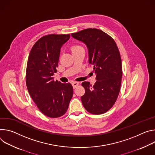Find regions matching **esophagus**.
<instances>
[{"label":"esophagus","mask_w":155,"mask_h":155,"mask_svg":"<svg viewBox=\"0 0 155 155\" xmlns=\"http://www.w3.org/2000/svg\"><path fill=\"white\" fill-rule=\"evenodd\" d=\"M72 85H73V88L75 89L78 86V85H79V82H72Z\"/></svg>","instance_id":"esophagus-1"}]
</instances>
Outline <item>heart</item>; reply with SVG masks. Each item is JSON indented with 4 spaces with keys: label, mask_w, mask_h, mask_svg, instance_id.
I'll list each match as a JSON object with an SVG mask.
<instances>
[{
    "label": "heart",
    "mask_w": 155,
    "mask_h": 155,
    "mask_svg": "<svg viewBox=\"0 0 155 155\" xmlns=\"http://www.w3.org/2000/svg\"><path fill=\"white\" fill-rule=\"evenodd\" d=\"M82 48V47L80 46V45H73V46L71 47V51H74V50H78V49H79V48Z\"/></svg>",
    "instance_id": "obj_1"
}]
</instances>
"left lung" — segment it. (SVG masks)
Wrapping results in <instances>:
<instances>
[{"label":"left lung","instance_id":"obj_1","mask_svg":"<svg viewBox=\"0 0 155 155\" xmlns=\"http://www.w3.org/2000/svg\"><path fill=\"white\" fill-rule=\"evenodd\" d=\"M71 36L87 45L89 62L96 74L93 86L89 82L82 83L85 89L82 105L91 114H104L114 105L121 88L122 62L117 46L110 36L98 29H85Z\"/></svg>","mask_w":155,"mask_h":155}]
</instances>
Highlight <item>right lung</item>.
<instances>
[{"instance_id": "right-lung-1", "label": "right lung", "mask_w": 155, "mask_h": 155, "mask_svg": "<svg viewBox=\"0 0 155 155\" xmlns=\"http://www.w3.org/2000/svg\"><path fill=\"white\" fill-rule=\"evenodd\" d=\"M70 34H48L40 38L32 47L26 73L28 91L39 110L49 117L65 114L73 95L70 83L54 79L57 72L61 46Z\"/></svg>"}]
</instances>
